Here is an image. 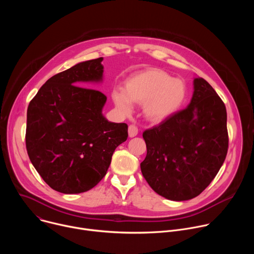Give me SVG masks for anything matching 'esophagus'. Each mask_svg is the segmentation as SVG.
Instances as JSON below:
<instances>
[{"label": "esophagus", "instance_id": "obj_1", "mask_svg": "<svg viewBox=\"0 0 254 254\" xmlns=\"http://www.w3.org/2000/svg\"><path fill=\"white\" fill-rule=\"evenodd\" d=\"M137 131H138V129L134 125H129L128 126V135H129V137L135 136L137 134Z\"/></svg>", "mask_w": 254, "mask_h": 254}]
</instances>
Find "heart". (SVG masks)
Returning a JSON list of instances; mask_svg holds the SVG:
<instances>
[{
  "instance_id": "obj_1",
  "label": "heart",
  "mask_w": 254,
  "mask_h": 254,
  "mask_svg": "<svg viewBox=\"0 0 254 254\" xmlns=\"http://www.w3.org/2000/svg\"><path fill=\"white\" fill-rule=\"evenodd\" d=\"M188 94L185 82L160 69H148L130 77L126 90L117 89L113 98L124 115H129L132 103H142V114L153 123H160L177 113Z\"/></svg>"
}]
</instances>
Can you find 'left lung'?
Returning a JSON list of instances; mask_svg holds the SVG:
<instances>
[{
	"label": "left lung",
	"instance_id": "obj_1",
	"mask_svg": "<svg viewBox=\"0 0 254 254\" xmlns=\"http://www.w3.org/2000/svg\"><path fill=\"white\" fill-rule=\"evenodd\" d=\"M142 137L147 156L140 170L151 188L173 201L200 195L223 165L228 151L226 107L203 78L194 79L190 104Z\"/></svg>",
	"mask_w": 254,
	"mask_h": 254
}]
</instances>
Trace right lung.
I'll return each mask as SVG.
<instances>
[{"label": "right lung", "mask_w": 254, "mask_h": 254, "mask_svg": "<svg viewBox=\"0 0 254 254\" xmlns=\"http://www.w3.org/2000/svg\"><path fill=\"white\" fill-rule=\"evenodd\" d=\"M102 60L80 62L52 76L28 106V156L45 183L60 193L78 194L96 186L128 135L127 124L102 116L106 96L82 86L102 80Z\"/></svg>", "instance_id": "obj_1"}]
</instances>
